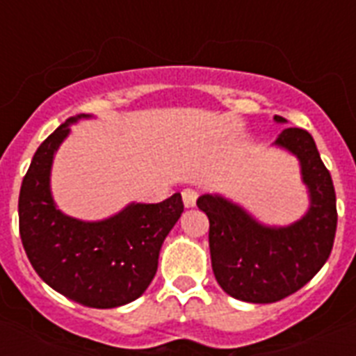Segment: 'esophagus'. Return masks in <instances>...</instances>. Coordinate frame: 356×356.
<instances>
[{
	"label": "esophagus",
	"instance_id": "esophagus-1",
	"mask_svg": "<svg viewBox=\"0 0 356 356\" xmlns=\"http://www.w3.org/2000/svg\"><path fill=\"white\" fill-rule=\"evenodd\" d=\"M181 195H183V205L186 207V209L195 205V200H197V192H195V190L184 188L183 192H181Z\"/></svg>",
	"mask_w": 356,
	"mask_h": 356
}]
</instances>
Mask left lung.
Masks as SVG:
<instances>
[{"mask_svg":"<svg viewBox=\"0 0 356 356\" xmlns=\"http://www.w3.org/2000/svg\"><path fill=\"white\" fill-rule=\"evenodd\" d=\"M277 123H284L275 116ZM298 156L310 207L286 227L257 222L245 209L218 194L197 200L209 216V245L218 284L248 303H275L303 288L331 254L337 234V194L314 138L305 129H284L273 142Z\"/></svg>","mask_w":356,"mask_h":356,"instance_id":"left-lung-1","label":"left lung"}]
</instances>
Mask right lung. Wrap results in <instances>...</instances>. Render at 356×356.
<instances>
[{"mask_svg": "<svg viewBox=\"0 0 356 356\" xmlns=\"http://www.w3.org/2000/svg\"><path fill=\"white\" fill-rule=\"evenodd\" d=\"M57 127L36 149L19 188V238L42 281L75 303L114 309L138 299L159 266L162 242L184 211L181 194L161 203H131L102 222L66 216L49 188L53 159L70 134Z\"/></svg>", "mask_w": 356, "mask_h": 356, "instance_id": "obj_1", "label": "right lung"}]
</instances>
